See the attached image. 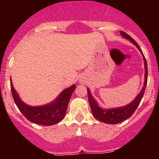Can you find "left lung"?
Wrapping results in <instances>:
<instances>
[{
  "label": "left lung",
  "mask_w": 159,
  "mask_h": 159,
  "mask_svg": "<svg viewBox=\"0 0 159 159\" xmlns=\"http://www.w3.org/2000/svg\"><path fill=\"white\" fill-rule=\"evenodd\" d=\"M120 34L123 37H124L127 40H129L134 45H135L137 48L140 51V52L142 53V55H143V61H144V67H145L144 84H143V87L139 93L138 94V95L134 98V100L130 102L129 104L123 107H119L109 108V109H105V108H102L101 107H99L98 102L92 96L90 90L88 88V100H89L90 107H91V109H92V115L96 119L102 122V123H108V124H116V123H121V122L124 121L128 118H130L134 114V111L136 110L138 106L139 105L141 99H143L147 83V60H146L145 57L143 56V53L142 52L141 48H139V44L136 43L135 40H133L128 34L125 33L123 31L120 32Z\"/></svg>",
  "instance_id": "1"
}]
</instances>
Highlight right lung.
Masks as SVG:
<instances>
[{"mask_svg": "<svg viewBox=\"0 0 159 159\" xmlns=\"http://www.w3.org/2000/svg\"><path fill=\"white\" fill-rule=\"evenodd\" d=\"M10 84L14 102L20 111L32 123L43 126L57 124L64 119L66 115L67 104L74 90L76 88L75 84H73L60 92V95L52 102L41 106L35 107L26 104L21 100L12 85V80H10Z\"/></svg>", "mask_w": 159, "mask_h": 159, "instance_id": "right-lung-1", "label": "right lung"}]
</instances>
